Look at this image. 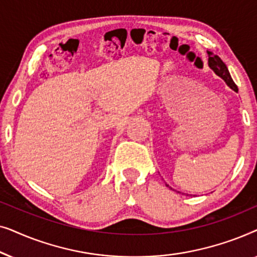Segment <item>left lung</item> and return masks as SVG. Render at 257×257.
Segmentation results:
<instances>
[{
    "label": "left lung",
    "mask_w": 257,
    "mask_h": 257,
    "mask_svg": "<svg viewBox=\"0 0 257 257\" xmlns=\"http://www.w3.org/2000/svg\"><path fill=\"white\" fill-rule=\"evenodd\" d=\"M207 54H208V65H209V68L212 69L217 76H220L221 78H222L224 82L227 83V85L229 86L230 89H233L234 91H236V92H237L236 84H235L234 80L231 79V77L229 75V71H228L226 64H224V63L221 61V58L219 57V56L213 55V52L207 51Z\"/></svg>",
    "instance_id": "left-lung-1"
}]
</instances>
